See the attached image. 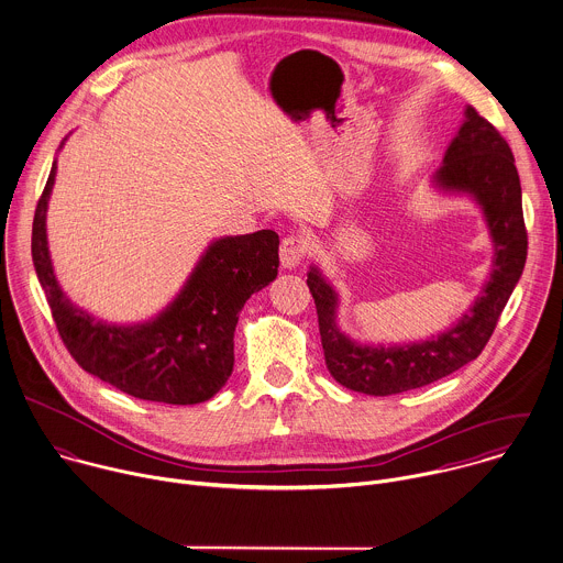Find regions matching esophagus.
Listing matches in <instances>:
<instances>
[{
    "label": "esophagus",
    "mask_w": 563,
    "mask_h": 563,
    "mask_svg": "<svg viewBox=\"0 0 563 563\" xmlns=\"http://www.w3.org/2000/svg\"><path fill=\"white\" fill-rule=\"evenodd\" d=\"M309 252V241L302 234H289L280 243V265L291 269L298 267Z\"/></svg>",
    "instance_id": "esophagus-1"
}]
</instances>
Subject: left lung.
Masks as SVG:
<instances>
[{
  "mask_svg": "<svg viewBox=\"0 0 563 563\" xmlns=\"http://www.w3.org/2000/svg\"><path fill=\"white\" fill-rule=\"evenodd\" d=\"M514 163L500 132L467 107L433 185L474 198L492 234L494 261L472 309L438 338L387 347L352 341L339 331L338 291L311 267L307 285L318 309L327 367L339 385L367 396L402 394L449 376L483 352L527 263L522 189Z\"/></svg>",
  "mask_w": 563,
  "mask_h": 563,
  "instance_id": "1",
  "label": "left lung"
}]
</instances>
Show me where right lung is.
<instances>
[{
    "label": "right lung",
    "instance_id": "add662e5",
    "mask_svg": "<svg viewBox=\"0 0 563 563\" xmlns=\"http://www.w3.org/2000/svg\"><path fill=\"white\" fill-rule=\"evenodd\" d=\"M54 178L56 161L34 211L32 261L69 354L85 372L141 400L213 398L232 374V338L245 300L278 274V234L258 230L213 241L165 311L143 324L114 327L78 309L54 276L45 232Z\"/></svg>",
    "mask_w": 563,
    "mask_h": 563
}]
</instances>
